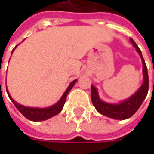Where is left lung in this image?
<instances>
[{"mask_svg":"<svg viewBox=\"0 0 154 154\" xmlns=\"http://www.w3.org/2000/svg\"><path fill=\"white\" fill-rule=\"evenodd\" d=\"M130 41L133 45V46L136 48L137 51L139 53L141 59H142V63H143V83L141 85V87L138 90L128 99L121 102L120 103L118 104H113V103H109L102 101L99 97L97 89L92 85L91 86V97H92V103L94 106L95 107L96 110L111 119H127L130 117H132L138 109L141 104L143 103V100L145 99L148 89H149V78H148V71L147 68L145 65V61L143 58L141 50L137 45L135 41L130 38Z\"/></svg>","mask_w":154,"mask_h":154,"instance_id":"8db88e82","label":"left lung"}]
</instances>
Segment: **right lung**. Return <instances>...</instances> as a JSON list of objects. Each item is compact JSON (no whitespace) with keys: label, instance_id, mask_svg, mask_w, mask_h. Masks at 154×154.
Segmentation results:
<instances>
[{"label":"right lung","instance_id":"add662e5","mask_svg":"<svg viewBox=\"0 0 154 154\" xmlns=\"http://www.w3.org/2000/svg\"><path fill=\"white\" fill-rule=\"evenodd\" d=\"M13 51H14V49L12 50V52H13ZM76 82H77V79L72 81L69 84V85L67 88V90L65 91V93L63 94V95L60 98V100L57 103H55L52 106H50V107L48 108H31L23 106V105L16 103L15 101L11 98V96L10 93L8 92L7 88H6V90H7V94H8L10 99L11 100V102L14 103L16 108L20 111V113L22 115H24L27 119L32 120V121H43V120L48 119H50V118L59 114L62 110L63 106L65 104V102H66V99H67V95L69 93V91L72 89V87L74 86Z\"/></svg>","mask_w":154,"mask_h":154}]
</instances>
